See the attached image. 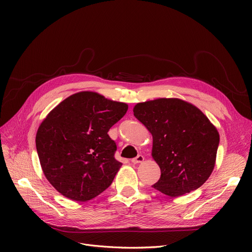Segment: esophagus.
Returning a JSON list of instances; mask_svg holds the SVG:
<instances>
[{
  "instance_id": "34e87169",
  "label": "esophagus",
  "mask_w": 252,
  "mask_h": 252,
  "mask_svg": "<svg viewBox=\"0 0 252 252\" xmlns=\"http://www.w3.org/2000/svg\"><path fill=\"white\" fill-rule=\"evenodd\" d=\"M143 161H144V156L143 155H138L137 157H135V158H133V159H131V162H133L134 164L141 163Z\"/></svg>"
}]
</instances>
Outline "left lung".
<instances>
[{"instance_id":"left-lung-1","label":"left lung","mask_w":252,"mask_h":252,"mask_svg":"<svg viewBox=\"0 0 252 252\" xmlns=\"http://www.w3.org/2000/svg\"><path fill=\"white\" fill-rule=\"evenodd\" d=\"M134 115L153 137L152 157L160 167L153 188L178 197L206 182L215 167L220 135L194 105L176 98L138 103Z\"/></svg>"}]
</instances>
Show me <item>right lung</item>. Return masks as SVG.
<instances>
[{"mask_svg":"<svg viewBox=\"0 0 252 252\" xmlns=\"http://www.w3.org/2000/svg\"><path fill=\"white\" fill-rule=\"evenodd\" d=\"M127 105L94 92H79L63 100L39 126L35 146L47 180L59 193L88 201L107 189L122 162L108 130Z\"/></svg>","mask_w":252,"mask_h":252,"instance_id":"1","label":"right lung"}]
</instances>
